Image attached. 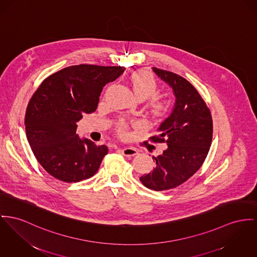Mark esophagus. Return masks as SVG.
<instances>
[{"instance_id":"1","label":"esophagus","mask_w":257,"mask_h":257,"mask_svg":"<svg viewBox=\"0 0 257 257\" xmlns=\"http://www.w3.org/2000/svg\"><path fill=\"white\" fill-rule=\"evenodd\" d=\"M120 151H121L122 155L125 156V157H134V156L138 154V150L134 148V147H125V148L121 149Z\"/></svg>"}]
</instances>
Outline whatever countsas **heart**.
<instances>
[{"instance_id":"b5f03b06","label":"heart","mask_w":257,"mask_h":257,"mask_svg":"<svg viewBox=\"0 0 257 257\" xmlns=\"http://www.w3.org/2000/svg\"><path fill=\"white\" fill-rule=\"evenodd\" d=\"M131 83L135 93L140 99L150 98L149 107L156 115H163L170 109V101L158 94L160 85L154 74L147 70H139L131 77ZM128 124L124 120H120L116 131L118 135L124 136Z\"/></svg>"}]
</instances>
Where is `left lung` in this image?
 <instances>
[{"instance_id": "8db88e82", "label": "left lung", "mask_w": 257, "mask_h": 257, "mask_svg": "<svg viewBox=\"0 0 257 257\" xmlns=\"http://www.w3.org/2000/svg\"><path fill=\"white\" fill-rule=\"evenodd\" d=\"M153 70L172 87L176 101L171 116L159 127L160 135L150 137L153 142L167 143L168 148L154 157L153 171L139 179L147 188L166 191L181 185L202 167L211 145L213 125L210 110L195 86L175 73Z\"/></svg>"}]
</instances>
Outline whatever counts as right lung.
Returning a JSON list of instances; mask_svg holds the SVG:
<instances>
[{"mask_svg": "<svg viewBox=\"0 0 257 257\" xmlns=\"http://www.w3.org/2000/svg\"><path fill=\"white\" fill-rule=\"evenodd\" d=\"M125 70L120 66L80 64L46 78L25 114L26 137L40 165L54 178L79 182L93 176L108 148L76 134L83 114L96 110L103 86Z\"/></svg>", "mask_w": 257, "mask_h": 257, "instance_id": "obj_1", "label": "right lung"}]
</instances>
